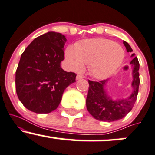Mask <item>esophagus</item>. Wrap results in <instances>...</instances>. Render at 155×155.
I'll use <instances>...</instances> for the list:
<instances>
[{
	"label": "esophagus",
	"mask_w": 155,
	"mask_h": 155,
	"mask_svg": "<svg viewBox=\"0 0 155 155\" xmlns=\"http://www.w3.org/2000/svg\"><path fill=\"white\" fill-rule=\"evenodd\" d=\"M83 78H84V76H81V75H77V76H76V79H77V80L83 79Z\"/></svg>",
	"instance_id": "1"
}]
</instances>
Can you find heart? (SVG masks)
Segmentation results:
<instances>
[{
	"instance_id": "obj_1",
	"label": "heart",
	"mask_w": 155,
	"mask_h": 155,
	"mask_svg": "<svg viewBox=\"0 0 155 155\" xmlns=\"http://www.w3.org/2000/svg\"><path fill=\"white\" fill-rule=\"evenodd\" d=\"M65 56L68 66L74 71H81L89 65L91 75L104 79L113 74L122 64L125 51L122 46L105 38L89 39L68 46Z\"/></svg>"
}]
</instances>
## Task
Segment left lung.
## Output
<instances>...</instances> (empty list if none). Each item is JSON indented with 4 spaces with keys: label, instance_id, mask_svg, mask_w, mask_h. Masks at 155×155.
<instances>
[{
    "label": "left lung",
    "instance_id": "left-lung-1",
    "mask_svg": "<svg viewBox=\"0 0 155 155\" xmlns=\"http://www.w3.org/2000/svg\"><path fill=\"white\" fill-rule=\"evenodd\" d=\"M124 45L127 52L133 51L131 46L126 41H124ZM134 55L135 54L133 53L131 57ZM130 64L133 68V81L131 84L133 91L131 95L126 99L113 100L110 97L107 95L105 86L108 79L100 81L89 80V91L86 100V105L87 110L93 118L98 120L112 122L122 119L131 110L137 100L140 84L139 63L137 57H134Z\"/></svg>",
    "mask_w": 155,
    "mask_h": 155
}]
</instances>
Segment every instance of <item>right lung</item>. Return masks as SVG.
Here are the masks:
<instances>
[{"label":"right lung","instance_id":"obj_1","mask_svg":"<svg viewBox=\"0 0 155 155\" xmlns=\"http://www.w3.org/2000/svg\"><path fill=\"white\" fill-rule=\"evenodd\" d=\"M66 37L49 31L35 38L21 54L16 71V91L23 105L36 113H49L58 107L66 87L76 74L61 67Z\"/></svg>","mask_w":155,"mask_h":155}]
</instances>
